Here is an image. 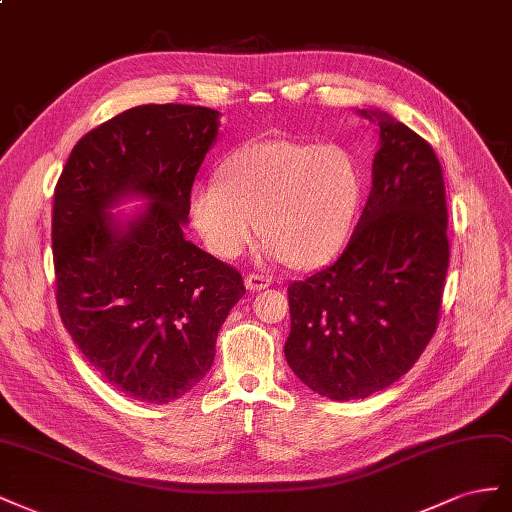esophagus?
<instances>
[{"instance_id": "1", "label": "esophagus", "mask_w": 512, "mask_h": 512, "mask_svg": "<svg viewBox=\"0 0 512 512\" xmlns=\"http://www.w3.org/2000/svg\"><path fill=\"white\" fill-rule=\"evenodd\" d=\"M244 285H246L248 291H259V289L270 287L272 279H270V276H264V274H246Z\"/></svg>"}]
</instances>
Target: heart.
I'll return each instance as SVG.
<instances>
[{"label":"heart","mask_w":512,"mask_h":512,"mask_svg":"<svg viewBox=\"0 0 512 512\" xmlns=\"http://www.w3.org/2000/svg\"><path fill=\"white\" fill-rule=\"evenodd\" d=\"M216 178L191 191V218L208 251L238 257L259 225L264 255L298 268L319 266L339 251L364 191L352 150L296 139L244 143L221 160Z\"/></svg>","instance_id":"b5f03b06"}]
</instances>
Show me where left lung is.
I'll use <instances>...</instances> for the list:
<instances>
[{
	"label": "left lung",
	"mask_w": 512,
	"mask_h": 512,
	"mask_svg": "<svg viewBox=\"0 0 512 512\" xmlns=\"http://www.w3.org/2000/svg\"><path fill=\"white\" fill-rule=\"evenodd\" d=\"M373 184L341 257L287 289L285 358L300 382L332 401L397 382L440 321L450 261L440 160L412 128L377 109Z\"/></svg>",
	"instance_id": "1"
}]
</instances>
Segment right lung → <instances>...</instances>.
Returning <instances> with one entry per match:
<instances>
[{
    "instance_id": "obj_1",
    "label": "right lung",
    "mask_w": 512,
    "mask_h": 512,
    "mask_svg": "<svg viewBox=\"0 0 512 512\" xmlns=\"http://www.w3.org/2000/svg\"><path fill=\"white\" fill-rule=\"evenodd\" d=\"M218 137V111L141 105L83 135L55 186L53 264L64 328L109 386L163 405L214 362L244 294L236 268L184 238L191 188ZM149 206L122 219L124 198Z\"/></svg>"
}]
</instances>
